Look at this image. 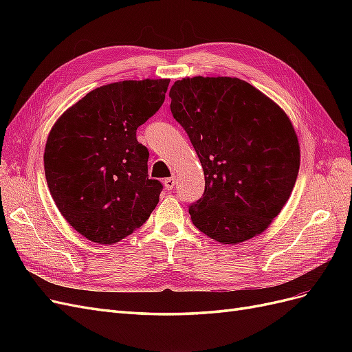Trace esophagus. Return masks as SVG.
<instances>
[{
    "label": "esophagus",
    "mask_w": 352,
    "mask_h": 352,
    "mask_svg": "<svg viewBox=\"0 0 352 352\" xmlns=\"http://www.w3.org/2000/svg\"><path fill=\"white\" fill-rule=\"evenodd\" d=\"M175 185H176V177H168L164 180V188L167 190H172L175 188Z\"/></svg>",
    "instance_id": "34e87169"
}]
</instances>
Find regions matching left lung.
Instances as JSON below:
<instances>
[{
	"label": "left lung",
	"instance_id": "left-lung-1",
	"mask_svg": "<svg viewBox=\"0 0 352 352\" xmlns=\"http://www.w3.org/2000/svg\"><path fill=\"white\" fill-rule=\"evenodd\" d=\"M168 95L206 176L204 195L189 207L195 228L223 245L258 236L289 199L300 170L291 119L238 78H184Z\"/></svg>",
	"mask_w": 352,
	"mask_h": 352
}]
</instances>
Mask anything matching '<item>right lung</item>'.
<instances>
[{
	"label": "right lung",
	"mask_w": 352,
	"mask_h": 352,
	"mask_svg": "<svg viewBox=\"0 0 352 352\" xmlns=\"http://www.w3.org/2000/svg\"><path fill=\"white\" fill-rule=\"evenodd\" d=\"M170 79L122 80L88 92L63 113L47 138L45 177L69 225L113 245L141 228L163 185L148 177L136 129L162 107Z\"/></svg>",
	"instance_id": "1"
}]
</instances>
